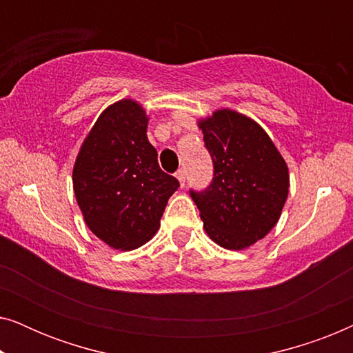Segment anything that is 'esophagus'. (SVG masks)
<instances>
[{
  "instance_id": "1",
  "label": "esophagus",
  "mask_w": 353,
  "mask_h": 353,
  "mask_svg": "<svg viewBox=\"0 0 353 353\" xmlns=\"http://www.w3.org/2000/svg\"><path fill=\"white\" fill-rule=\"evenodd\" d=\"M175 176L178 178V181H180V185L181 186H185V181H186V173H185V170H178L176 173H175Z\"/></svg>"
}]
</instances>
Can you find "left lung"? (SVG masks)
<instances>
[{
  "label": "left lung",
  "mask_w": 353,
  "mask_h": 353,
  "mask_svg": "<svg viewBox=\"0 0 353 353\" xmlns=\"http://www.w3.org/2000/svg\"><path fill=\"white\" fill-rule=\"evenodd\" d=\"M214 162L204 191H190L204 230L221 248L241 250L265 238L288 199L289 172L265 130L252 119L221 109L199 120Z\"/></svg>",
  "instance_id": "8db88e82"
}]
</instances>
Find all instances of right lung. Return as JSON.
<instances>
[{
	"instance_id": "add662e5",
	"label": "right lung",
	"mask_w": 353,
	"mask_h": 353,
	"mask_svg": "<svg viewBox=\"0 0 353 353\" xmlns=\"http://www.w3.org/2000/svg\"><path fill=\"white\" fill-rule=\"evenodd\" d=\"M146 130L141 105L117 101L96 120L72 173L86 226L114 249L133 250L148 243L161 226L167 201L180 188L159 167Z\"/></svg>"
}]
</instances>
